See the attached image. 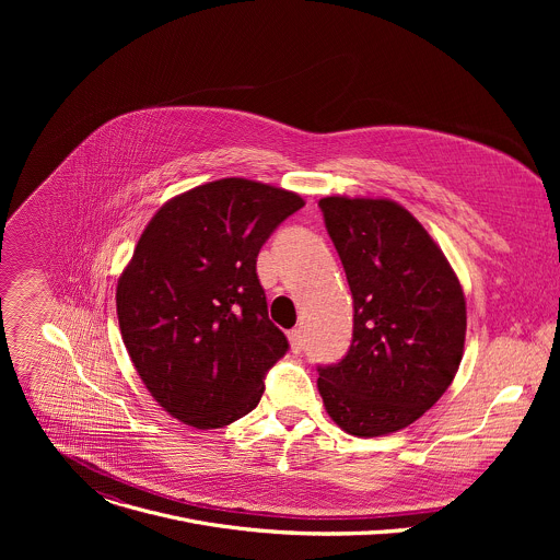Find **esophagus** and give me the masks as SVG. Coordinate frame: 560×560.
Returning <instances> with one entry per match:
<instances>
[{
    "mask_svg": "<svg viewBox=\"0 0 560 560\" xmlns=\"http://www.w3.org/2000/svg\"><path fill=\"white\" fill-rule=\"evenodd\" d=\"M288 341H290V348H292V352L294 354H299L301 352V348H303V337H301V330H290L288 332Z\"/></svg>",
    "mask_w": 560,
    "mask_h": 560,
    "instance_id": "34e87169",
    "label": "esophagus"
}]
</instances>
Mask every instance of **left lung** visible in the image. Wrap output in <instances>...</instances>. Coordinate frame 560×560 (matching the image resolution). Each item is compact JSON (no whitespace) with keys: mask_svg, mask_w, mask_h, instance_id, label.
Wrapping results in <instances>:
<instances>
[{"mask_svg":"<svg viewBox=\"0 0 560 560\" xmlns=\"http://www.w3.org/2000/svg\"><path fill=\"white\" fill-rule=\"evenodd\" d=\"M354 299L348 354L318 368L330 419L354 436L421 419L456 376L465 294L428 230L392 199L318 201Z\"/></svg>","mask_w":560,"mask_h":560,"instance_id":"1","label":"left lung"}]
</instances>
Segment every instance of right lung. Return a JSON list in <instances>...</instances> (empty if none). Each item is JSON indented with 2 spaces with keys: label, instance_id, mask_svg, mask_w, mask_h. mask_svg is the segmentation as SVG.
Wrapping results in <instances>:
<instances>
[{
  "label": "right lung",
  "instance_id": "right-lung-1",
  "mask_svg": "<svg viewBox=\"0 0 560 560\" xmlns=\"http://www.w3.org/2000/svg\"><path fill=\"white\" fill-rule=\"evenodd\" d=\"M290 190L228 177L173 197L117 281L124 346L154 401L197 430L253 412L288 352L268 318L257 255L303 208Z\"/></svg>",
  "mask_w": 560,
  "mask_h": 560
}]
</instances>
